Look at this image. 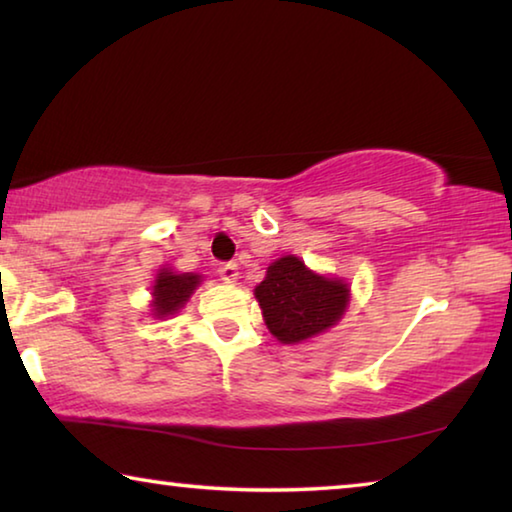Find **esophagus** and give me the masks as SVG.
<instances>
[{
    "label": "esophagus",
    "instance_id": "esophagus-1",
    "mask_svg": "<svg viewBox=\"0 0 512 512\" xmlns=\"http://www.w3.org/2000/svg\"><path fill=\"white\" fill-rule=\"evenodd\" d=\"M216 273H219V277L223 282H237L239 277V271H237V264L235 262H225V264H219V268H216Z\"/></svg>",
    "mask_w": 512,
    "mask_h": 512
}]
</instances>
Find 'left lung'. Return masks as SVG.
<instances>
[{
    "mask_svg": "<svg viewBox=\"0 0 512 512\" xmlns=\"http://www.w3.org/2000/svg\"><path fill=\"white\" fill-rule=\"evenodd\" d=\"M348 296V284L307 271L293 255L268 266L264 282L255 289L266 325L282 343H300L325 332L343 316Z\"/></svg>",
    "mask_w": 512,
    "mask_h": 512,
    "instance_id": "left-lung-1",
    "label": "left lung"
}]
</instances>
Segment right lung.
Returning a JSON list of instances; mask_svg holds the SVG:
<instances>
[{"label":"right lung","mask_w":512,"mask_h":512,"mask_svg":"<svg viewBox=\"0 0 512 512\" xmlns=\"http://www.w3.org/2000/svg\"><path fill=\"white\" fill-rule=\"evenodd\" d=\"M201 282V275L194 273H171V271H162L158 273V280L153 284V311L155 316H169L176 314V311L185 305L192 296L196 284Z\"/></svg>","instance_id":"right-lung-1"}]
</instances>
